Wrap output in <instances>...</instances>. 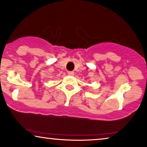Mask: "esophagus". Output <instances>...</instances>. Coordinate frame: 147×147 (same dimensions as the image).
I'll use <instances>...</instances> for the list:
<instances>
[{
	"instance_id": "esophagus-1",
	"label": "esophagus",
	"mask_w": 147,
	"mask_h": 147,
	"mask_svg": "<svg viewBox=\"0 0 147 147\" xmlns=\"http://www.w3.org/2000/svg\"><path fill=\"white\" fill-rule=\"evenodd\" d=\"M67 74H68V75H69V76H74V71H69L67 72Z\"/></svg>"
}]
</instances>
